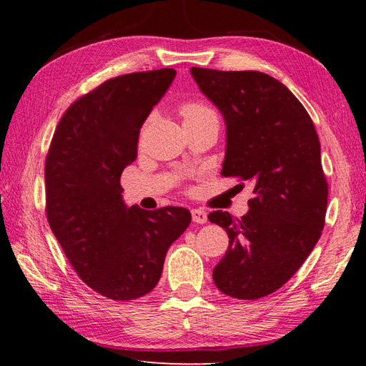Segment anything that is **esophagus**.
Segmentation results:
<instances>
[{"label": "esophagus", "instance_id": "esophagus-1", "mask_svg": "<svg viewBox=\"0 0 366 366\" xmlns=\"http://www.w3.org/2000/svg\"><path fill=\"white\" fill-rule=\"evenodd\" d=\"M192 219L195 223L204 224L207 223V214L204 211H201V209H192Z\"/></svg>", "mask_w": 366, "mask_h": 366}]
</instances>
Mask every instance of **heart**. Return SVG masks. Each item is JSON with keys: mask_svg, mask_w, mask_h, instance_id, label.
<instances>
[{"mask_svg": "<svg viewBox=\"0 0 366 366\" xmlns=\"http://www.w3.org/2000/svg\"><path fill=\"white\" fill-rule=\"evenodd\" d=\"M179 114L184 119V126L203 122L207 119H217V114L211 107L201 102H185L179 107Z\"/></svg>", "mask_w": 366, "mask_h": 366, "instance_id": "1", "label": "heart"}]
</instances>
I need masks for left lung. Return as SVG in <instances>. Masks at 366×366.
<instances>
[{"mask_svg":"<svg viewBox=\"0 0 366 366\" xmlns=\"http://www.w3.org/2000/svg\"><path fill=\"white\" fill-rule=\"evenodd\" d=\"M190 72L227 124L222 176L250 182L254 195L240 219L223 211L207 217L229 237L214 283L234 299L266 297L299 270L321 237L329 185L320 138L297 97L274 76Z\"/></svg>","mask_w":366,"mask_h":366,"instance_id":"obj_1","label":"left lung"}]
</instances>
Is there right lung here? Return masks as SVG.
<instances>
[{
	"label": "right lung",
	"mask_w": 366,
	"mask_h": 366,
	"mask_svg": "<svg viewBox=\"0 0 366 366\" xmlns=\"http://www.w3.org/2000/svg\"><path fill=\"white\" fill-rule=\"evenodd\" d=\"M174 69L119 75L67 108L45 159V212L76 274L104 297L134 300L159 283L169 245L187 229L184 207L144 211L122 201L121 174Z\"/></svg>",
	"instance_id": "1"
}]
</instances>
